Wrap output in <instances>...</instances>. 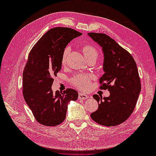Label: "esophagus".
<instances>
[{
    "label": "esophagus",
    "mask_w": 156,
    "mask_h": 156,
    "mask_svg": "<svg viewBox=\"0 0 156 156\" xmlns=\"http://www.w3.org/2000/svg\"><path fill=\"white\" fill-rule=\"evenodd\" d=\"M88 98H89V96L87 94H85L83 93H79V95H78L79 99H83V100H85V99H87Z\"/></svg>",
    "instance_id": "obj_1"
}]
</instances>
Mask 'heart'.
Masks as SVG:
<instances>
[{
	"instance_id": "heart-1",
	"label": "heart",
	"mask_w": 156,
	"mask_h": 156,
	"mask_svg": "<svg viewBox=\"0 0 156 156\" xmlns=\"http://www.w3.org/2000/svg\"><path fill=\"white\" fill-rule=\"evenodd\" d=\"M84 57L87 61L88 60H97L99 55L98 49L91 45H86L82 48ZM69 51V48H66L62 55V64L66 63L67 55ZM90 82V76L83 74H76L71 79V82L73 85L76 86L80 90H86L88 87Z\"/></svg>"
}]
</instances>
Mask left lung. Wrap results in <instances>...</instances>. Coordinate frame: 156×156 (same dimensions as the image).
<instances>
[{
    "instance_id": "left-lung-1",
    "label": "left lung",
    "mask_w": 156,
    "mask_h": 156,
    "mask_svg": "<svg viewBox=\"0 0 156 156\" xmlns=\"http://www.w3.org/2000/svg\"><path fill=\"white\" fill-rule=\"evenodd\" d=\"M88 35L102 48L105 74L100 78V88L110 92L108 97L93 95L99 104L90 117L100 125H118L133 112L141 92L136 63L127 51L109 36L97 33H88Z\"/></svg>"
}]
</instances>
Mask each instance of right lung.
<instances>
[{"label": "right lung", "instance_id": "add662e5", "mask_svg": "<svg viewBox=\"0 0 156 156\" xmlns=\"http://www.w3.org/2000/svg\"><path fill=\"white\" fill-rule=\"evenodd\" d=\"M82 35L68 27L49 29L39 39L29 54L23 73V94L26 103L37 122L56 126L64 121L68 104L76 101L78 92L68 88L54 92L53 76L60 71L62 55L73 39Z\"/></svg>", "mask_w": 156, "mask_h": 156}]
</instances>
